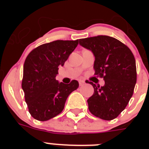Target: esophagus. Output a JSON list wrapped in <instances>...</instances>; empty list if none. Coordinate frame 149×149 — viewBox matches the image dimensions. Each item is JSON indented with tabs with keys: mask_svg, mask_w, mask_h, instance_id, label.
<instances>
[{
	"mask_svg": "<svg viewBox=\"0 0 149 149\" xmlns=\"http://www.w3.org/2000/svg\"><path fill=\"white\" fill-rule=\"evenodd\" d=\"M79 84H80V86H83L85 84V81H79Z\"/></svg>",
	"mask_w": 149,
	"mask_h": 149,
	"instance_id": "obj_1",
	"label": "esophagus"
}]
</instances>
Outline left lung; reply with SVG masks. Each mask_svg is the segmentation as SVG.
Instances as JSON below:
<instances>
[{
	"mask_svg": "<svg viewBox=\"0 0 149 149\" xmlns=\"http://www.w3.org/2000/svg\"><path fill=\"white\" fill-rule=\"evenodd\" d=\"M79 44L93 52L95 74L104 77V85L96 86L88 98L91 113L104 120L116 118L132 97L136 82V61L127 46L108 36L79 39Z\"/></svg>",
	"mask_w": 149,
	"mask_h": 149,
	"instance_id": "8db88e82",
	"label": "left lung"
}]
</instances>
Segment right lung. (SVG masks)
Segmentation results:
<instances>
[{
	"mask_svg": "<svg viewBox=\"0 0 149 149\" xmlns=\"http://www.w3.org/2000/svg\"><path fill=\"white\" fill-rule=\"evenodd\" d=\"M78 45V40H56L41 45L26 58L22 87L29 113L36 120H49L64 109L68 96L78 88L73 80L69 84L56 80L58 69Z\"/></svg>",
	"mask_w": 149,
	"mask_h": 149,
	"instance_id": "obj_1",
	"label": "right lung"
}]
</instances>
